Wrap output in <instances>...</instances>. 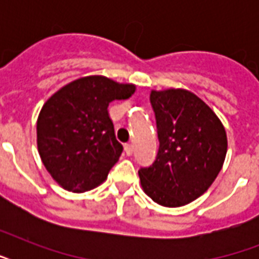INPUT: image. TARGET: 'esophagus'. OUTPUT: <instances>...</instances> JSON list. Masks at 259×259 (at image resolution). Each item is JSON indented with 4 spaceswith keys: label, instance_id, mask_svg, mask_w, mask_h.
Listing matches in <instances>:
<instances>
[{
    "label": "esophagus",
    "instance_id": "esophagus-1",
    "mask_svg": "<svg viewBox=\"0 0 259 259\" xmlns=\"http://www.w3.org/2000/svg\"><path fill=\"white\" fill-rule=\"evenodd\" d=\"M125 152H126V156H132V154H133V145H132V144H126Z\"/></svg>",
    "mask_w": 259,
    "mask_h": 259
}]
</instances>
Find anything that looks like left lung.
Returning a JSON list of instances; mask_svg holds the SVG:
<instances>
[{
	"instance_id": "1",
	"label": "left lung",
	"mask_w": 259,
	"mask_h": 259,
	"mask_svg": "<svg viewBox=\"0 0 259 259\" xmlns=\"http://www.w3.org/2000/svg\"><path fill=\"white\" fill-rule=\"evenodd\" d=\"M158 146L156 160L138 170L145 193L164 207H181L209 188L221 172L227 136L217 114L191 91H152Z\"/></svg>"
}]
</instances>
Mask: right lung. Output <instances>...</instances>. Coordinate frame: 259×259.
I'll return each mask as SVG.
<instances>
[{"label":"right lung","instance_id":"right-lung-1","mask_svg":"<svg viewBox=\"0 0 259 259\" xmlns=\"http://www.w3.org/2000/svg\"><path fill=\"white\" fill-rule=\"evenodd\" d=\"M134 91V84L95 75L68 83L44 103L37 118L38 154L60 187L80 193L106 180L123 150L107 107Z\"/></svg>","mask_w":259,"mask_h":259}]
</instances>
